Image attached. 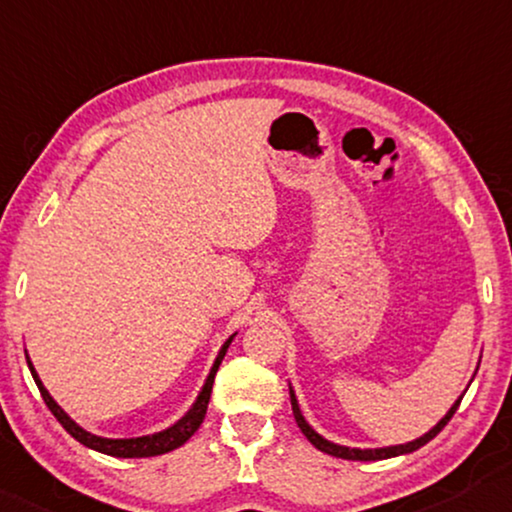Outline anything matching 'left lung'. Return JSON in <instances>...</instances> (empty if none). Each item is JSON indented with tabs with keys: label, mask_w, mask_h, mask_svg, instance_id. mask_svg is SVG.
<instances>
[{
	"label": "left lung",
	"mask_w": 512,
	"mask_h": 512,
	"mask_svg": "<svg viewBox=\"0 0 512 512\" xmlns=\"http://www.w3.org/2000/svg\"><path fill=\"white\" fill-rule=\"evenodd\" d=\"M290 401H292V413H294V420H297L301 434H304L308 441H311L315 448H318L320 452H327V455L331 457H341V459H357V462H376V459H390V457H397V455H408V452H415L417 448H422V445H427L431 438H434L438 431H441L445 424H448L452 420V415H455V410L459 408V403H462V397L457 399L455 406H452L448 410V415L443 417L441 422L436 424L434 429L429 431V434H424L422 438H417V441L413 443H406V445H394V448H380V450H355V448H343V445H334L329 443L322 438L320 434H315V431L308 427V422L304 420V415H301L299 410V403H297V397H294V392L290 390Z\"/></svg>",
	"instance_id": "1"
}]
</instances>
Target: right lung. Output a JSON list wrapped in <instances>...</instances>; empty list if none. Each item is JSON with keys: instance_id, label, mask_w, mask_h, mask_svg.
Returning <instances> with one entry per match:
<instances>
[{"instance_id": "1", "label": "right lung", "mask_w": 512, "mask_h": 512, "mask_svg": "<svg viewBox=\"0 0 512 512\" xmlns=\"http://www.w3.org/2000/svg\"><path fill=\"white\" fill-rule=\"evenodd\" d=\"M229 343H232V338H229V341L222 345V350L218 352V357H215L213 369H211V373H208L206 383H204V387H201L199 397H197V401H194V406L190 408V413H187L183 420H178L174 427H169L167 431H160V434H153V436H141V438H102V436H95V434H90V431L81 429L74 420H71L67 413H64L60 406H57V403L53 401V397H50V394L46 392V387H43V383L39 380L37 371H34L30 357H27V366H30L34 383H37L43 401H46V406L50 408V413H53L57 417V422H60L62 427L67 429L69 434L74 436L78 443H83L85 448H92V450H97V452H104V455L122 457V459L157 457V455H164V452H171V450L181 448V445L187 441V438H190L194 431L201 427V422H204V415H206V408H208V399H211L215 373H218V366L222 362V357H225Z\"/></svg>"}]
</instances>
